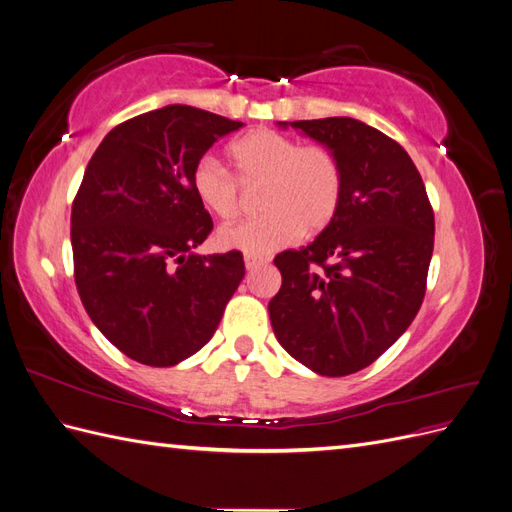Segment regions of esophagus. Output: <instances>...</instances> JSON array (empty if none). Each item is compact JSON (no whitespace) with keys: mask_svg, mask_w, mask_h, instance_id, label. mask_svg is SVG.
<instances>
[{"mask_svg":"<svg viewBox=\"0 0 512 512\" xmlns=\"http://www.w3.org/2000/svg\"><path fill=\"white\" fill-rule=\"evenodd\" d=\"M243 262H245V269L247 271H254V269H258L260 265H265V258H260V256H254V254H245L243 256Z\"/></svg>","mask_w":512,"mask_h":512,"instance_id":"34e87169","label":"esophagus"}]
</instances>
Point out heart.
<instances>
[{"mask_svg":"<svg viewBox=\"0 0 512 512\" xmlns=\"http://www.w3.org/2000/svg\"><path fill=\"white\" fill-rule=\"evenodd\" d=\"M228 158L243 188L262 185L256 220L220 228L218 245L265 256L290 245L301 232L316 235L327 228L342 207L344 173L329 149L301 145L297 138L273 130H254L228 147ZM196 200L220 220L241 213V190L213 158L192 168Z\"/></svg>","mask_w":512,"mask_h":512,"instance_id":"1","label":"heart"}]
</instances>
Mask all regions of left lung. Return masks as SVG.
Here are the masks:
<instances>
[{
  "instance_id": "obj_1",
  "label": "left lung",
  "mask_w": 512,
  "mask_h": 512,
  "mask_svg": "<svg viewBox=\"0 0 512 512\" xmlns=\"http://www.w3.org/2000/svg\"><path fill=\"white\" fill-rule=\"evenodd\" d=\"M327 147L344 173L335 220L303 250L275 256L269 301L282 348L320 376L374 363L410 327L425 297L433 209L406 149L352 117L280 121Z\"/></svg>"
}]
</instances>
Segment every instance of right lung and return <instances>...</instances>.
<instances>
[{
    "instance_id": "1",
    "label": "right lung",
    "mask_w": 512,
    "mask_h": 512,
    "mask_svg": "<svg viewBox=\"0 0 512 512\" xmlns=\"http://www.w3.org/2000/svg\"><path fill=\"white\" fill-rule=\"evenodd\" d=\"M243 126L170 104L119 123L72 203L74 282L100 333L130 359L173 367L203 348L239 288L241 252L196 254L213 228L192 168Z\"/></svg>"
}]
</instances>
